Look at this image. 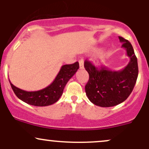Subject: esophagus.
Masks as SVG:
<instances>
[{
    "label": "esophagus",
    "mask_w": 149,
    "mask_h": 149,
    "mask_svg": "<svg viewBox=\"0 0 149 149\" xmlns=\"http://www.w3.org/2000/svg\"><path fill=\"white\" fill-rule=\"evenodd\" d=\"M79 68L80 69H84V59L81 58L79 61Z\"/></svg>",
    "instance_id": "34e87169"
}]
</instances>
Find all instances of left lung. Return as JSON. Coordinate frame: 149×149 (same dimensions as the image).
Here are the masks:
<instances>
[{
  "label": "left lung",
  "mask_w": 149,
  "mask_h": 149,
  "mask_svg": "<svg viewBox=\"0 0 149 149\" xmlns=\"http://www.w3.org/2000/svg\"><path fill=\"white\" fill-rule=\"evenodd\" d=\"M122 48L130 61L123 69L111 70L107 67L97 68L86 60L84 68L89 74L85 86L87 97L92 103L102 107L116 106L124 102L133 90L138 77L137 58L128 40L118 37Z\"/></svg>",
  "instance_id": "8db88e82"
}]
</instances>
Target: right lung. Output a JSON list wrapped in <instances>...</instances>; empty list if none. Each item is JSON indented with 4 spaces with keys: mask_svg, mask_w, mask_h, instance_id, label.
<instances>
[{
    "mask_svg": "<svg viewBox=\"0 0 149 149\" xmlns=\"http://www.w3.org/2000/svg\"><path fill=\"white\" fill-rule=\"evenodd\" d=\"M79 68L78 62L73 64L64 65L61 67L54 81L46 88L37 91H26L10 81V85L17 97L31 105L37 107L49 106L56 102L62 95L68 81L72 78Z\"/></svg>",
    "mask_w": 149,
    "mask_h": 149,
    "instance_id": "right-lung-1",
    "label": "right lung"
}]
</instances>
